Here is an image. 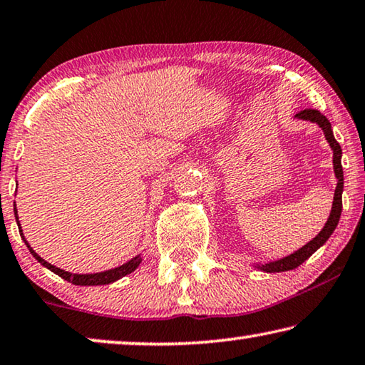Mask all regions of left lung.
<instances>
[{
  "instance_id": "left-lung-1",
  "label": "left lung",
  "mask_w": 365,
  "mask_h": 365,
  "mask_svg": "<svg viewBox=\"0 0 365 365\" xmlns=\"http://www.w3.org/2000/svg\"><path fill=\"white\" fill-rule=\"evenodd\" d=\"M296 118L317 123L323 130V133H325L327 141L333 151V169H334V177H336L338 183H336V190H334V196H333L331 212H329L328 221L325 225H323V229L318 232V235H315L314 239L309 242V244H305L302 248H299L297 252L291 253V255L279 258V259H274V262H268L264 264H253L259 271H264V273H282V271L296 269L299 264H302L305 259L314 255L318 248H320L329 239V235L334 232V229H336V225L339 222L341 210H343L344 178H343V165H341V155H343V153H341L339 143L334 140V136H333L331 123H329L325 115H322L318 110H314V108H305V110H302V112L296 113Z\"/></svg>"
}]
</instances>
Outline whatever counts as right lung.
<instances>
[{"label":"right lung","mask_w":365,"mask_h":365,"mask_svg":"<svg viewBox=\"0 0 365 365\" xmlns=\"http://www.w3.org/2000/svg\"><path fill=\"white\" fill-rule=\"evenodd\" d=\"M14 216H16L17 225H19V232H21L22 240L26 242V245H27L29 250H31L34 258H36L40 264H43L45 268H48L50 271H53L55 274L63 277V279H65V281L73 282V284H76V286H103V284H110V282L118 281L120 277H123L126 274L133 273V271H135L138 266H140V263L143 262L141 255H136V257H133L130 262H126V263H123L121 266H117V268H112V269H107V271H101V273H91V274L69 273V271H65V269H61V268H56V266H53L51 263L45 262L42 257H38L37 253L32 250V247L29 245V242L24 239V234H22V229H21V224H19V216H17L16 207H14Z\"/></svg>","instance_id":"add662e5"}]
</instances>
